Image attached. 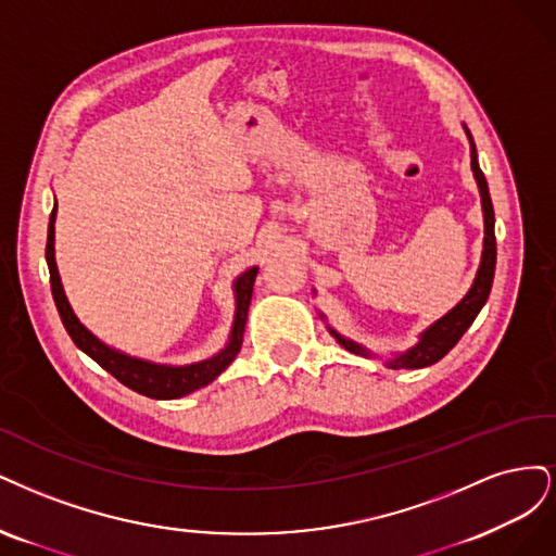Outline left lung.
<instances>
[{
	"label": "left lung",
	"mask_w": 556,
	"mask_h": 556,
	"mask_svg": "<svg viewBox=\"0 0 556 556\" xmlns=\"http://www.w3.org/2000/svg\"><path fill=\"white\" fill-rule=\"evenodd\" d=\"M469 140H471V168L476 175V182L480 189V199H482V212H485V249H482V261H480V270L478 277L471 286V291L467 293L457 307L445 314L441 320L422 332L420 344L410 349L408 353L395 357V361H390L388 365L392 369H418V367H427V365H434L439 363L441 357L451 351L462 334L469 330V326L476 320L478 312L482 309V304L488 302L490 291H492V281H494V265H496V238H494V207H492V199H490V189H488V180L485 175H482L480 166H478V152H476V142L471 138V131L467 129ZM337 342L342 344L346 351L355 353V355H369L365 349H361L357 344L349 342V339L339 337L334 330H330Z\"/></svg>",
	"instance_id": "obj_1"
}]
</instances>
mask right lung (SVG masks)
<instances>
[{
    "mask_svg": "<svg viewBox=\"0 0 556 556\" xmlns=\"http://www.w3.org/2000/svg\"><path fill=\"white\" fill-rule=\"evenodd\" d=\"M52 242H55V210H52L50 224H48L46 261H48V270H50V289H52V298H55L60 318H62L68 337L74 339V344L92 357L97 365H101L105 371L113 374L119 383L140 392V395L152 397V400H177V397H185V395H189V392L212 383L232 361H236V355L242 346L247 309H249V302H252L258 267L247 270L236 281L238 312H236V324H232V334H230L228 346L222 353L210 357V361L187 365V367H166V365H152L146 361H136V357L122 355V353L109 349L80 324L76 314L71 312L66 295L62 291L58 265H55V247H52Z\"/></svg>",
    "mask_w": 556,
    "mask_h": 556,
    "instance_id": "right-lung-1",
    "label": "right lung"
}]
</instances>
